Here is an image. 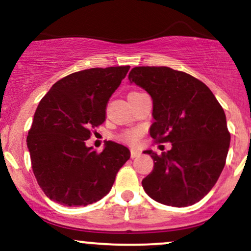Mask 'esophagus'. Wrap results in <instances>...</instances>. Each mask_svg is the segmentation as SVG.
I'll return each mask as SVG.
<instances>
[{"label": "esophagus", "instance_id": "obj_1", "mask_svg": "<svg viewBox=\"0 0 251 251\" xmlns=\"http://www.w3.org/2000/svg\"><path fill=\"white\" fill-rule=\"evenodd\" d=\"M140 156V151L136 150V149H132L131 150V157L132 158H137V157Z\"/></svg>", "mask_w": 251, "mask_h": 251}]
</instances>
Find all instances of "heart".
<instances>
[{
  "label": "heart",
  "instance_id": "heart-1",
  "mask_svg": "<svg viewBox=\"0 0 251 251\" xmlns=\"http://www.w3.org/2000/svg\"><path fill=\"white\" fill-rule=\"evenodd\" d=\"M134 93H136V92H134ZM121 139H123L124 142L130 143V144H132V145L138 144L139 139H140V131L132 130V131L125 132V133L121 136Z\"/></svg>",
  "mask_w": 251,
  "mask_h": 251
}]
</instances>
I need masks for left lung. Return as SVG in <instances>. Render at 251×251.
Listing matches in <instances>:
<instances>
[{
    "instance_id": "left-lung-1",
    "label": "left lung",
    "mask_w": 251,
    "mask_h": 251,
    "mask_svg": "<svg viewBox=\"0 0 251 251\" xmlns=\"http://www.w3.org/2000/svg\"><path fill=\"white\" fill-rule=\"evenodd\" d=\"M130 83L152 99L150 136L172 143L162 155L145 150L153 169L142 186L151 199L186 207L200 201L224 169L230 133L226 117L216 96L201 81L167 67H136Z\"/></svg>"
}]
</instances>
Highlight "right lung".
<instances>
[{"label": "right lung", "mask_w": 251, "mask_h": 251, "mask_svg": "<svg viewBox=\"0 0 251 251\" xmlns=\"http://www.w3.org/2000/svg\"><path fill=\"white\" fill-rule=\"evenodd\" d=\"M130 67L93 68L70 74L41 99L27 136L32 169L45 195L64 206H87L111 191L130 158L118 143L98 153L85 145L90 130L106 119L109 98Z\"/></svg>", "instance_id": "1"}]
</instances>
